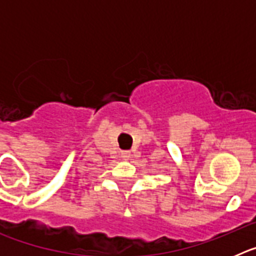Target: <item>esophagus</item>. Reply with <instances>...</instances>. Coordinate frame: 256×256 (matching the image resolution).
I'll return each mask as SVG.
<instances>
[{
  "mask_svg": "<svg viewBox=\"0 0 256 256\" xmlns=\"http://www.w3.org/2000/svg\"><path fill=\"white\" fill-rule=\"evenodd\" d=\"M120 156H122V159L128 160L130 158V151H122Z\"/></svg>",
  "mask_w": 256,
  "mask_h": 256,
  "instance_id": "obj_1",
  "label": "esophagus"
}]
</instances>
